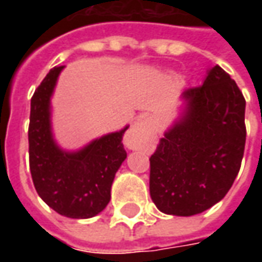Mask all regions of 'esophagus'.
<instances>
[{
	"label": "esophagus",
	"mask_w": 262,
	"mask_h": 262,
	"mask_svg": "<svg viewBox=\"0 0 262 262\" xmlns=\"http://www.w3.org/2000/svg\"><path fill=\"white\" fill-rule=\"evenodd\" d=\"M150 135V123L146 118H140L135 122L127 136H126V143L129 148H139L146 139Z\"/></svg>",
	"instance_id": "1"
}]
</instances>
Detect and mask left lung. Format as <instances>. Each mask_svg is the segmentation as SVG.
I'll return each instance as SVG.
<instances>
[{"instance_id": "8db88e82", "label": "left lung", "mask_w": 262, "mask_h": 262, "mask_svg": "<svg viewBox=\"0 0 262 262\" xmlns=\"http://www.w3.org/2000/svg\"><path fill=\"white\" fill-rule=\"evenodd\" d=\"M182 97L185 114L150 157V196L164 213L192 216L223 199L240 171L246 99L219 66Z\"/></svg>"}]
</instances>
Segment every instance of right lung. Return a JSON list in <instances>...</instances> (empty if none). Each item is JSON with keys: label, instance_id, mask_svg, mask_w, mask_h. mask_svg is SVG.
Wrapping results in <instances>:
<instances>
[{"label": "right lung", "instance_id": "add662e5", "mask_svg": "<svg viewBox=\"0 0 262 262\" xmlns=\"http://www.w3.org/2000/svg\"><path fill=\"white\" fill-rule=\"evenodd\" d=\"M63 66L43 78L31 99L29 167L36 192L57 213L88 219L102 212L111 201L115 174L126 159L123 130L94 140L77 153L63 151L50 127V97Z\"/></svg>", "mask_w": 262, "mask_h": 262}]
</instances>
